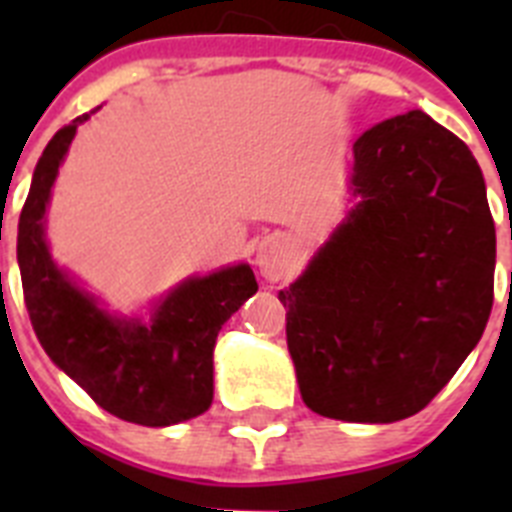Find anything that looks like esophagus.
Listing matches in <instances>:
<instances>
[{
    "instance_id": "1",
    "label": "esophagus",
    "mask_w": 512,
    "mask_h": 512,
    "mask_svg": "<svg viewBox=\"0 0 512 512\" xmlns=\"http://www.w3.org/2000/svg\"><path fill=\"white\" fill-rule=\"evenodd\" d=\"M256 266H259L261 277L269 282H279L292 271V256L282 241H266L256 253Z\"/></svg>"
}]
</instances>
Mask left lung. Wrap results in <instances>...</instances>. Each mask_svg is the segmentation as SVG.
Here are the masks:
<instances>
[{"label": "left lung", "instance_id": "8db88e82", "mask_svg": "<svg viewBox=\"0 0 512 512\" xmlns=\"http://www.w3.org/2000/svg\"><path fill=\"white\" fill-rule=\"evenodd\" d=\"M354 207L279 292L312 413L395 423L449 384L485 333L495 223L464 140L413 110L366 130Z\"/></svg>", "mask_w": 512, "mask_h": 512}]
</instances>
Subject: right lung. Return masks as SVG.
<instances>
[{
  "label": "right lung",
  "mask_w": 512,
  "mask_h": 512,
  "mask_svg": "<svg viewBox=\"0 0 512 512\" xmlns=\"http://www.w3.org/2000/svg\"><path fill=\"white\" fill-rule=\"evenodd\" d=\"M89 115L58 130L33 171L17 225L25 305L45 354L99 408L128 423L166 428L212 405L217 333L259 284L248 264L223 266L176 284L153 302L146 320L110 312L61 269L45 241V212L76 128Z\"/></svg>",
  "instance_id": "add662e5"
}]
</instances>
